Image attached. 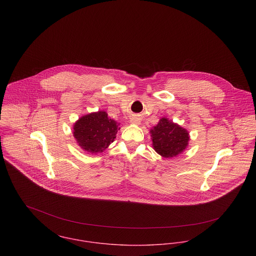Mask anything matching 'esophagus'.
Masks as SVG:
<instances>
[{
    "instance_id": "esophagus-1",
    "label": "esophagus",
    "mask_w": 256,
    "mask_h": 256,
    "mask_svg": "<svg viewBox=\"0 0 256 256\" xmlns=\"http://www.w3.org/2000/svg\"><path fill=\"white\" fill-rule=\"evenodd\" d=\"M131 122H132L133 124H139V123H140V119H138V118H133V119L131 120Z\"/></svg>"
}]
</instances>
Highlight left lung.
<instances>
[{
    "mask_svg": "<svg viewBox=\"0 0 256 256\" xmlns=\"http://www.w3.org/2000/svg\"><path fill=\"white\" fill-rule=\"evenodd\" d=\"M150 134L154 150L164 158L178 156L188 145V132L166 118H162Z\"/></svg>",
    "mask_w": 256,
    "mask_h": 256,
    "instance_id": "8db88e82",
    "label": "left lung"
}]
</instances>
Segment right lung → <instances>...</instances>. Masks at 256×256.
Wrapping results in <instances>:
<instances>
[{
    "mask_svg": "<svg viewBox=\"0 0 256 256\" xmlns=\"http://www.w3.org/2000/svg\"><path fill=\"white\" fill-rule=\"evenodd\" d=\"M119 129L106 112L98 111L80 118L74 125V136L84 150L96 154L110 146Z\"/></svg>",
    "mask_w": 256,
    "mask_h": 256,
    "instance_id": "add662e5",
    "label": "right lung"
}]
</instances>
